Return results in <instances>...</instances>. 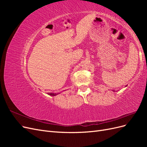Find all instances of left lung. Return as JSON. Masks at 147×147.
<instances>
[{
    "mask_svg": "<svg viewBox=\"0 0 147 147\" xmlns=\"http://www.w3.org/2000/svg\"><path fill=\"white\" fill-rule=\"evenodd\" d=\"M126 86H127V85H126Z\"/></svg>",
    "mask_w": 147,
    "mask_h": 147,
    "instance_id": "8db88e82",
    "label": "left lung"
}]
</instances>
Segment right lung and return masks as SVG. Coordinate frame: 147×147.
I'll use <instances>...</instances> for the list:
<instances>
[{
	"label": "right lung",
	"mask_w": 147,
	"mask_h": 147,
	"mask_svg": "<svg viewBox=\"0 0 147 147\" xmlns=\"http://www.w3.org/2000/svg\"><path fill=\"white\" fill-rule=\"evenodd\" d=\"M58 94H60V92H58V93H54V92H48V94L50 95V96H55L56 95H57Z\"/></svg>",
	"instance_id": "obj_1"
}]
</instances>
